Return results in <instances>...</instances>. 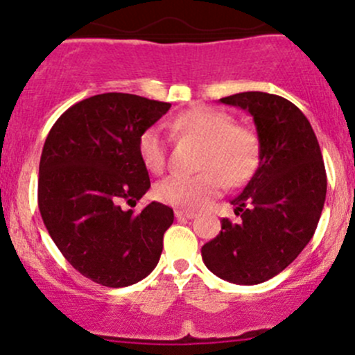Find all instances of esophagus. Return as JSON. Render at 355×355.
Returning <instances> with one entry per match:
<instances>
[{"mask_svg":"<svg viewBox=\"0 0 355 355\" xmlns=\"http://www.w3.org/2000/svg\"><path fill=\"white\" fill-rule=\"evenodd\" d=\"M175 216H177L178 220H192V218H196V213H192V211L177 209L175 211Z\"/></svg>","mask_w":355,"mask_h":355,"instance_id":"34e87169","label":"esophagus"}]
</instances>
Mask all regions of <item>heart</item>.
I'll return each mask as SVG.
<instances>
[{
	"label": "heart",
	"instance_id": "1",
	"mask_svg": "<svg viewBox=\"0 0 355 355\" xmlns=\"http://www.w3.org/2000/svg\"><path fill=\"white\" fill-rule=\"evenodd\" d=\"M175 132L202 142L198 175H170L156 185L161 202L180 209H199L218 198L228 185H239L256 168L257 142L252 132L235 125L225 111L196 106L171 121ZM139 156L153 173H161L166 164V146L157 127L142 132L139 137Z\"/></svg>",
	"mask_w": 355,
	"mask_h": 355
}]
</instances>
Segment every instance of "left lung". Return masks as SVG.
Listing matches in <instances>:
<instances>
[{"label":"left lung","mask_w":355,"mask_h":355,"mask_svg":"<svg viewBox=\"0 0 355 355\" xmlns=\"http://www.w3.org/2000/svg\"><path fill=\"white\" fill-rule=\"evenodd\" d=\"M220 103L245 110L259 141V164L232 204L239 223L202 245L207 270L221 280L256 285L277 277L309 244L324 199L327 171L316 134L293 103L268 92H239Z\"/></svg>","instance_id":"1"}]
</instances>
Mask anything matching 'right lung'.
<instances>
[{
	"instance_id": "right-lung-1",
	"label": "right lung",
	"mask_w": 355,
	"mask_h": 355,
	"mask_svg": "<svg viewBox=\"0 0 355 355\" xmlns=\"http://www.w3.org/2000/svg\"><path fill=\"white\" fill-rule=\"evenodd\" d=\"M170 103L106 92L68 108L46 137L37 200L53 242L80 275L103 287L134 285L156 268L173 209L151 202L139 137Z\"/></svg>"
}]
</instances>
